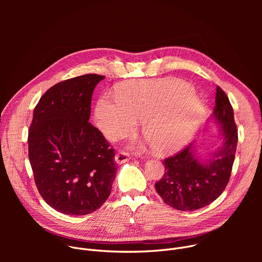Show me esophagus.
I'll use <instances>...</instances> for the list:
<instances>
[{"instance_id": "obj_1", "label": "esophagus", "mask_w": 262, "mask_h": 262, "mask_svg": "<svg viewBox=\"0 0 262 262\" xmlns=\"http://www.w3.org/2000/svg\"><path fill=\"white\" fill-rule=\"evenodd\" d=\"M128 161V155L124 151H119L116 156H115V162L117 164H124Z\"/></svg>"}]
</instances>
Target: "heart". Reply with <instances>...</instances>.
<instances>
[{
    "mask_svg": "<svg viewBox=\"0 0 262 262\" xmlns=\"http://www.w3.org/2000/svg\"><path fill=\"white\" fill-rule=\"evenodd\" d=\"M203 106L194 89L183 82L134 81L118 96L103 95L95 107V121L108 140H117L143 120L142 133L161 154L176 150L194 136L202 122Z\"/></svg>",
    "mask_w": 262,
    "mask_h": 262,
    "instance_id": "obj_1",
    "label": "heart"
}]
</instances>
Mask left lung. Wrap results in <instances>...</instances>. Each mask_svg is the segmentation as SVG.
Listing matches in <instances>:
<instances>
[{
    "label": "left lung",
    "mask_w": 262,
    "mask_h": 262,
    "mask_svg": "<svg viewBox=\"0 0 262 262\" xmlns=\"http://www.w3.org/2000/svg\"><path fill=\"white\" fill-rule=\"evenodd\" d=\"M213 119L219 123L223 145L204 162L195 156L190 144L164 161L165 173L156 190L169 206L184 211L202 208L213 202L229 181L237 145V128L228 96L219 86Z\"/></svg>",
    "instance_id": "8db88e82"
}]
</instances>
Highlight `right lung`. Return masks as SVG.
I'll list each match as a JSON object with an SVG mask.
<instances>
[{
    "instance_id": "add662e5",
    "label": "right lung",
    "mask_w": 262,
    "mask_h": 262,
    "mask_svg": "<svg viewBox=\"0 0 262 262\" xmlns=\"http://www.w3.org/2000/svg\"><path fill=\"white\" fill-rule=\"evenodd\" d=\"M99 74H84L50 88L34 108L29 160L43 200L57 211L83 215L108 198L116 177L115 151L90 122Z\"/></svg>"
}]
</instances>
